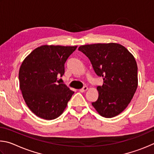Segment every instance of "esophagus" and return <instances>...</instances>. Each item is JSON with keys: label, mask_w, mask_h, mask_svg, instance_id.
<instances>
[{"label": "esophagus", "mask_w": 154, "mask_h": 154, "mask_svg": "<svg viewBox=\"0 0 154 154\" xmlns=\"http://www.w3.org/2000/svg\"><path fill=\"white\" fill-rule=\"evenodd\" d=\"M87 89H88V87H86V86H85V87H83V88H82L81 89H80V92H81V93L85 92L86 91H87Z\"/></svg>", "instance_id": "obj_1"}]
</instances>
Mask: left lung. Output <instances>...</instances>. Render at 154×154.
<instances>
[{
  "mask_svg": "<svg viewBox=\"0 0 154 154\" xmlns=\"http://www.w3.org/2000/svg\"><path fill=\"white\" fill-rule=\"evenodd\" d=\"M79 51L89 59L96 74L103 77V84L97 88L99 97L93 106L105 118L120 114L130 103L138 85L133 55L117 43L82 45Z\"/></svg>",
  "mask_w": 154,
  "mask_h": 154,
  "instance_id": "1",
  "label": "left lung"
}]
</instances>
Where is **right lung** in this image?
Listing matches in <instances>:
<instances>
[{
  "label": "right lung",
  "instance_id": "add662e5",
  "mask_svg": "<svg viewBox=\"0 0 154 154\" xmlns=\"http://www.w3.org/2000/svg\"><path fill=\"white\" fill-rule=\"evenodd\" d=\"M75 47L43 45L24 59L19 72L20 87L29 109L45 120L58 118L74 93L57 76L64 74V65Z\"/></svg>",
  "mask_w": 154,
  "mask_h": 154
}]
</instances>
